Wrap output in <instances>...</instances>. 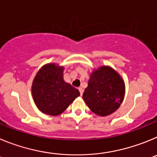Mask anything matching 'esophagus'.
<instances>
[{
  "label": "esophagus",
  "mask_w": 157,
  "mask_h": 157,
  "mask_svg": "<svg viewBox=\"0 0 157 157\" xmlns=\"http://www.w3.org/2000/svg\"><path fill=\"white\" fill-rule=\"evenodd\" d=\"M78 90H79V91H80V95H82V94H83V93H84V89H83V87H79Z\"/></svg>",
  "instance_id": "esophagus-1"
}]
</instances>
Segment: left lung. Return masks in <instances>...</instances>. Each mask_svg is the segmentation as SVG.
I'll use <instances>...</instances> for the list:
<instances>
[{
    "label": "left lung",
    "instance_id": "8db88e82",
    "mask_svg": "<svg viewBox=\"0 0 157 157\" xmlns=\"http://www.w3.org/2000/svg\"><path fill=\"white\" fill-rule=\"evenodd\" d=\"M125 93L121 76L109 66L91 73L83 98L89 109L98 116H108L119 108Z\"/></svg>",
    "mask_w": 157,
    "mask_h": 157
}]
</instances>
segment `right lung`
<instances>
[{"label": "right lung", "instance_id": "obj_1", "mask_svg": "<svg viewBox=\"0 0 157 157\" xmlns=\"http://www.w3.org/2000/svg\"><path fill=\"white\" fill-rule=\"evenodd\" d=\"M63 67L50 63L36 73L32 94L37 108L45 114L57 116L63 113L77 97V89L63 80Z\"/></svg>", "mask_w": 157, "mask_h": 157}]
</instances>
